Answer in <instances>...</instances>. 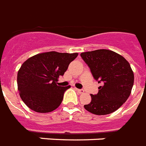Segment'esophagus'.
I'll list each match as a JSON object with an SVG mask.
<instances>
[{"label":"esophagus","mask_w":146,"mask_h":146,"mask_svg":"<svg viewBox=\"0 0 146 146\" xmlns=\"http://www.w3.org/2000/svg\"><path fill=\"white\" fill-rule=\"evenodd\" d=\"M76 90H77L78 92H79V93H80V94H82V93H83V92H84V90H83V89H76Z\"/></svg>","instance_id":"esophagus-1"}]
</instances>
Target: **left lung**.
Returning a JSON list of instances; mask_svg holds the SVG:
<instances>
[{"label":"left lung","mask_w":146,"mask_h":146,"mask_svg":"<svg viewBox=\"0 0 146 146\" xmlns=\"http://www.w3.org/2000/svg\"><path fill=\"white\" fill-rule=\"evenodd\" d=\"M91 73L102 86L91 95L86 110L96 115H105L117 111L129 98L134 82V74L129 62L113 50L107 49L81 53Z\"/></svg>","instance_id":"1"}]
</instances>
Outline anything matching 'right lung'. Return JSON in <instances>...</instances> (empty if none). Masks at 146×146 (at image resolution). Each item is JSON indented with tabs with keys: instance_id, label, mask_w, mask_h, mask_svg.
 Masks as SVG:
<instances>
[{
	"instance_id": "add662e5",
	"label": "right lung",
	"mask_w": 146,
	"mask_h": 146,
	"mask_svg": "<svg viewBox=\"0 0 146 146\" xmlns=\"http://www.w3.org/2000/svg\"><path fill=\"white\" fill-rule=\"evenodd\" d=\"M78 53H41L27 59L17 73L19 96L26 106L38 113H48L61 104L69 86L57 85Z\"/></svg>"
}]
</instances>
